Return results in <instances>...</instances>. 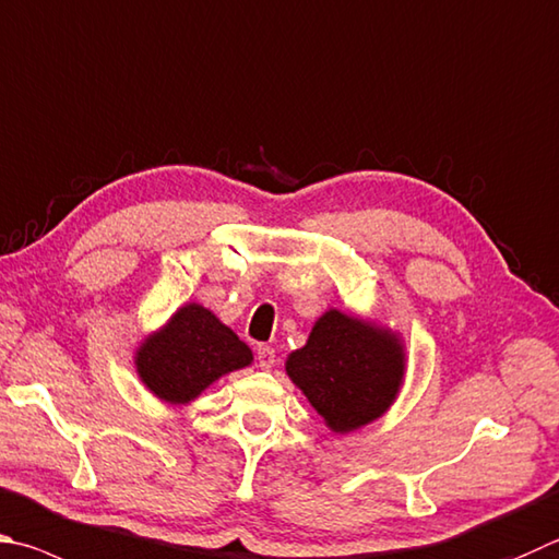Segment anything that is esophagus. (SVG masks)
Returning <instances> with one entry per match:
<instances>
[{
    "mask_svg": "<svg viewBox=\"0 0 559 559\" xmlns=\"http://www.w3.org/2000/svg\"><path fill=\"white\" fill-rule=\"evenodd\" d=\"M257 361L263 371H269L273 364H276V349L269 347V344H261V347L257 349Z\"/></svg>",
    "mask_w": 559,
    "mask_h": 559,
    "instance_id": "esophagus-1",
    "label": "esophagus"
}]
</instances>
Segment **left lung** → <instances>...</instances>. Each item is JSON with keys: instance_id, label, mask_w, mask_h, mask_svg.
I'll return each instance as SVG.
<instances>
[{"instance_id": "obj_1", "label": "left lung", "mask_w": 559, "mask_h": 559, "mask_svg": "<svg viewBox=\"0 0 559 559\" xmlns=\"http://www.w3.org/2000/svg\"><path fill=\"white\" fill-rule=\"evenodd\" d=\"M403 367V344L393 332L340 310L324 312L306 347L286 361L290 381L334 432H352L389 411Z\"/></svg>"}]
</instances>
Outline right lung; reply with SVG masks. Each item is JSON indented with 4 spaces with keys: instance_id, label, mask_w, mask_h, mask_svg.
I'll return each mask as SVG.
<instances>
[{
    "instance_id": "1",
    "label": "right lung",
    "mask_w": 559,
    "mask_h": 559,
    "mask_svg": "<svg viewBox=\"0 0 559 559\" xmlns=\"http://www.w3.org/2000/svg\"><path fill=\"white\" fill-rule=\"evenodd\" d=\"M251 349L227 324L198 302L182 306L164 330L136 352V371L146 389L166 403H188L212 381L251 364Z\"/></svg>"
}]
</instances>
